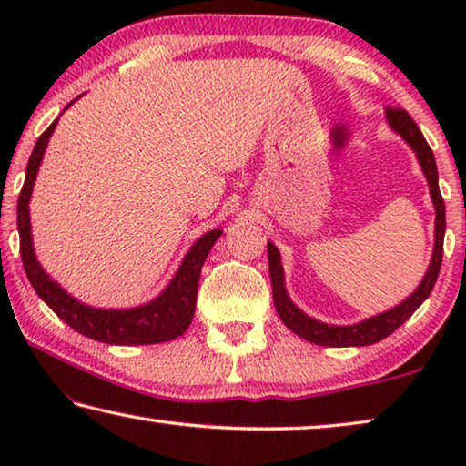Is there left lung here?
Listing matches in <instances>:
<instances>
[{
  "label": "left lung",
  "mask_w": 466,
  "mask_h": 466,
  "mask_svg": "<svg viewBox=\"0 0 466 466\" xmlns=\"http://www.w3.org/2000/svg\"><path fill=\"white\" fill-rule=\"evenodd\" d=\"M386 119H389L390 127L397 133H400V137H403L407 144L415 149L417 160H420L423 175L430 183L433 205H436V244H433L430 269H428V273H425V278L420 283V288H417L403 304H399L397 309L378 314V317L360 322V325L335 327V325H325V322H319L310 317H306V314L299 310L298 306H294V302H291L286 294V288H283V269H281L279 252L271 242H267L275 310H278L279 319L283 320V325L310 343L327 345V347H358V345H372V343L382 341L384 337L394 333V330H397L417 309H420V306L423 304V299L431 294L433 283H436V279H438V273L441 267V255H444L446 208H444V199H441V193L438 187L436 157H433L431 147L428 146V141H425L421 129L417 127L415 121L409 116L405 108L389 106L386 108Z\"/></svg>",
  "instance_id": "8db88e82"
}]
</instances>
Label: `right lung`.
Listing matches in <instances>:
<instances>
[{
  "instance_id": "obj_1",
  "label": "right lung",
  "mask_w": 466,
  "mask_h": 466,
  "mask_svg": "<svg viewBox=\"0 0 466 466\" xmlns=\"http://www.w3.org/2000/svg\"><path fill=\"white\" fill-rule=\"evenodd\" d=\"M69 105H72V102H69ZM57 121L59 119H55L49 127L41 133V137L36 139V146L33 149V154H30L26 167L25 187H22L18 197L20 255L30 283H33L36 294L45 299L46 306H49L61 320H66L69 327L77 330V333L90 337L94 341L110 345H149L177 339L178 335L185 333L188 325H191L201 267L222 230L208 232L193 244V248L187 252L183 265H180V269L177 271L175 279L168 283V288L164 289L154 302L131 310H98L76 302L72 296L66 294V291H63L53 279H49V275L41 269V265H38L35 258L33 236H30V193H33L38 164L43 160L45 147L49 144V137Z\"/></svg>"
}]
</instances>
